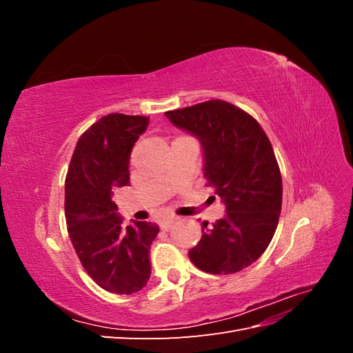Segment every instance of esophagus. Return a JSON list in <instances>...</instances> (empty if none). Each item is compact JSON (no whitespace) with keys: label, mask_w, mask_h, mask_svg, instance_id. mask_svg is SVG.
<instances>
[{"label":"esophagus","mask_w":353,"mask_h":353,"mask_svg":"<svg viewBox=\"0 0 353 353\" xmlns=\"http://www.w3.org/2000/svg\"><path fill=\"white\" fill-rule=\"evenodd\" d=\"M176 222V218H166V219H163V221H160V228L162 230H165V231H168V230H170L174 227V223Z\"/></svg>","instance_id":"34e87169"}]
</instances>
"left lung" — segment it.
<instances>
[{
	"label": "left lung",
	"instance_id": "obj_1",
	"mask_svg": "<svg viewBox=\"0 0 353 353\" xmlns=\"http://www.w3.org/2000/svg\"><path fill=\"white\" fill-rule=\"evenodd\" d=\"M165 116L199 140L206 187L227 210L210 228L203 222L201 239L188 252L191 262L216 275L248 268L270 245L281 213L283 181L268 137L249 113L222 100Z\"/></svg>",
	"mask_w": 353,
	"mask_h": 353
}]
</instances>
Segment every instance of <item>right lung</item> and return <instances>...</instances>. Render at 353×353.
Wrapping results in <instances>:
<instances>
[{"label":"right lung","mask_w":353,"mask_h":353,"mask_svg":"<svg viewBox=\"0 0 353 353\" xmlns=\"http://www.w3.org/2000/svg\"><path fill=\"white\" fill-rule=\"evenodd\" d=\"M150 119L110 113L85 131L74 147L65 184L68 232L91 279L105 292L132 294L152 275L150 245L159 227L122 225L113 191L130 184V159Z\"/></svg>","instance_id":"obj_1"}]
</instances>
